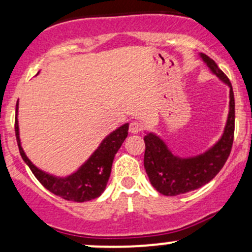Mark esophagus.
Returning <instances> with one entry per match:
<instances>
[{
	"instance_id": "obj_1",
	"label": "esophagus",
	"mask_w": 252,
	"mask_h": 252,
	"mask_svg": "<svg viewBox=\"0 0 252 252\" xmlns=\"http://www.w3.org/2000/svg\"><path fill=\"white\" fill-rule=\"evenodd\" d=\"M141 130H142V126H141V124L139 123V122L132 121L130 123V126H129V131H130L131 134H139Z\"/></svg>"
}]
</instances>
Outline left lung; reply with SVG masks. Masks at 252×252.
<instances>
[{
  "mask_svg": "<svg viewBox=\"0 0 252 252\" xmlns=\"http://www.w3.org/2000/svg\"><path fill=\"white\" fill-rule=\"evenodd\" d=\"M201 59L222 82L229 87V111L222 136L213 147L195 157L181 158L168 149L166 143L154 132L145 136L146 151L143 165L149 182L160 193L177 196L192 191L209 183L221 168L231 153L234 136V95L228 77L207 55Z\"/></svg>",
  "mask_w": 252,
  "mask_h": 252,
  "instance_id": "8db88e82",
  "label": "left lung"
}]
</instances>
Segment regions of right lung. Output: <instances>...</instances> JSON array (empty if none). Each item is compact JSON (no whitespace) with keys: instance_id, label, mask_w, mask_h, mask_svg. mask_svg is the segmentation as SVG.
Listing matches in <instances>:
<instances>
[{"instance_id":"1","label":"right lung","mask_w":252,"mask_h":252,"mask_svg":"<svg viewBox=\"0 0 252 252\" xmlns=\"http://www.w3.org/2000/svg\"><path fill=\"white\" fill-rule=\"evenodd\" d=\"M18 110L19 104L16 103L15 136L18 141L19 152L24 161L31 168L33 175L43 184V187L46 188L50 192L73 202H86L99 197L106 188L116 153L128 136L129 124H123L111 134L107 135L101 141L99 147L93 152L92 156L88 158L87 161L80 166L79 170L67 177H56L39 170L25 154L19 136Z\"/></svg>"}]
</instances>
